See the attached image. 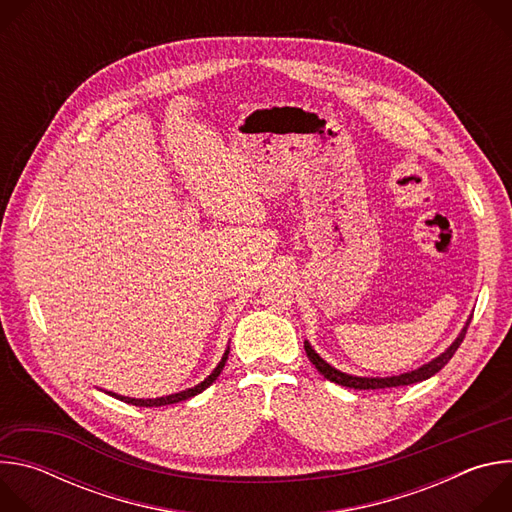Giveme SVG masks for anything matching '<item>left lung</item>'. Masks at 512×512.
<instances>
[{"label":"left lung","instance_id":"8db88e82","mask_svg":"<svg viewBox=\"0 0 512 512\" xmlns=\"http://www.w3.org/2000/svg\"><path fill=\"white\" fill-rule=\"evenodd\" d=\"M468 326H470V320L466 322L464 330L460 332V336L456 338V342L442 354L433 358L431 362L423 364L421 369L417 371H411V373H405V375H399V377H387V379H367V377H352V375H346V373H340L336 369H332L330 364L326 360H322L314 348L306 342L304 348H306V354L310 358V362L314 364V367L318 369L320 375H324V379L336 383V385H342V387H348V389H358V391H375V389H389V387H403V385H413V383H419V381H425L429 377H433L435 373H440L446 364L452 360V356L456 354V350L460 348L466 332H468Z\"/></svg>","mask_w":512,"mask_h":512}]
</instances>
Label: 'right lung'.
<instances>
[{
    "mask_svg": "<svg viewBox=\"0 0 512 512\" xmlns=\"http://www.w3.org/2000/svg\"><path fill=\"white\" fill-rule=\"evenodd\" d=\"M227 356H229V350L225 352L223 360L218 362V367H216L200 385H196L194 389H188V391H182V393H176V395H168V397H160V399H131V397H121V395H113V393H111V395L117 397V399L123 401V403L137 405V407H162V405H172V403H178V401H186V399H190V397L202 393L206 387H210V385L218 379V375H221V371H223V367H225V362H227Z\"/></svg>",
    "mask_w": 512,
    "mask_h": 512,
    "instance_id": "right-lung-1",
    "label": "right lung"
}]
</instances>
